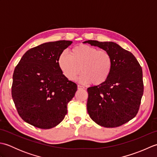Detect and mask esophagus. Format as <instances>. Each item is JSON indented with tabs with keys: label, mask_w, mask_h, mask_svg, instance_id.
<instances>
[{
	"label": "esophagus",
	"mask_w": 157,
	"mask_h": 157,
	"mask_svg": "<svg viewBox=\"0 0 157 157\" xmlns=\"http://www.w3.org/2000/svg\"><path fill=\"white\" fill-rule=\"evenodd\" d=\"M78 90H83V89H84V86H82L78 85Z\"/></svg>",
	"instance_id": "34e87169"
}]
</instances>
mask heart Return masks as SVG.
I'll return each instance as SVG.
<instances>
[{"instance_id":"heart-1","label":"heart","mask_w":157,"mask_h":157,"mask_svg":"<svg viewBox=\"0 0 157 157\" xmlns=\"http://www.w3.org/2000/svg\"><path fill=\"white\" fill-rule=\"evenodd\" d=\"M58 66L63 75L69 81L78 78L82 84L92 82L94 85L103 84L110 75L113 67V60L110 53L105 50H99L87 44H79L70 51L59 56Z\"/></svg>"}]
</instances>
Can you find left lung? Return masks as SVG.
I'll list each match as a JSON object with an SVG mask.
<instances>
[{
    "instance_id": "obj_1",
    "label": "left lung",
    "mask_w": 157,
    "mask_h": 157,
    "mask_svg": "<svg viewBox=\"0 0 157 157\" xmlns=\"http://www.w3.org/2000/svg\"><path fill=\"white\" fill-rule=\"evenodd\" d=\"M83 43L108 51L111 72L103 84L88 88L87 111L90 118L105 128H116L137 115L144 92L142 69L134 55L113 42Z\"/></svg>"
}]
</instances>
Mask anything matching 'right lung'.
<instances>
[{
	"instance_id": "1",
	"label": "right lung",
	"mask_w": 157,
	"mask_h": 157,
	"mask_svg": "<svg viewBox=\"0 0 157 157\" xmlns=\"http://www.w3.org/2000/svg\"><path fill=\"white\" fill-rule=\"evenodd\" d=\"M72 41L49 42L28 50L13 75L12 98L23 121L40 129L59 125L78 90L60 70L57 60Z\"/></svg>"
}]
</instances>
